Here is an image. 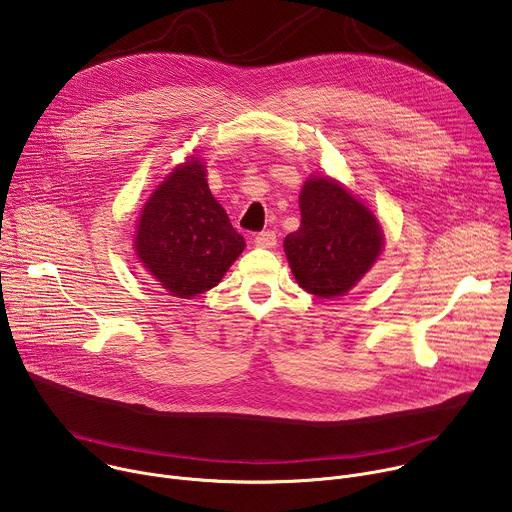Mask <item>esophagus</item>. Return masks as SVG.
I'll return each mask as SVG.
<instances>
[{
    "instance_id": "obj_1",
    "label": "esophagus",
    "mask_w": 512,
    "mask_h": 512,
    "mask_svg": "<svg viewBox=\"0 0 512 512\" xmlns=\"http://www.w3.org/2000/svg\"><path fill=\"white\" fill-rule=\"evenodd\" d=\"M255 245L263 247V249H271V247L277 245V237H275L273 231H263L255 237Z\"/></svg>"
}]
</instances>
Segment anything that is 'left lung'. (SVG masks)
I'll return each instance as SVG.
<instances>
[{
	"label": "left lung",
	"instance_id": "obj_1",
	"mask_svg": "<svg viewBox=\"0 0 512 512\" xmlns=\"http://www.w3.org/2000/svg\"><path fill=\"white\" fill-rule=\"evenodd\" d=\"M302 223L283 239L300 287L330 300L344 296L379 259L385 235L373 210L328 176H312L300 192Z\"/></svg>",
	"mask_w": 512,
	"mask_h": 512
}]
</instances>
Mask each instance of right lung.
Segmentation results:
<instances>
[{
	"label": "right lung",
	"instance_id": "right-lung-1",
	"mask_svg": "<svg viewBox=\"0 0 512 512\" xmlns=\"http://www.w3.org/2000/svg\"><path fill=\"white\" fill-rule=\"evenodd\" d=\"M133 249L170 296L190 300L221 283L245 239L214 200L204 164L190 156L143 204Z\"/></svg>",
	"mask_w": 512,
	"mask_h": 512
}]
</instances>
